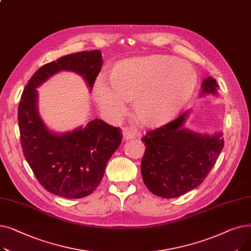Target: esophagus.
Listing matches in <instances>:
<instances>
[{
  "instance_id": "esophagus-1",
  "label": "esophagus",
  "mask_w": 251,
  "mask_h": 251,
  "mask_svg": "<svg viewBox=\"0 0 251 251\" xmlns=\"http://www.w3.org/2000/svg\"><path fill=\"white\" fill-rule=\"evenodd\" d=\"M136 134L134 132H132V131L130 130H125L123 132V137L125 140H131V139H134L136 138Z\"/></svg>"
}]
</instances>
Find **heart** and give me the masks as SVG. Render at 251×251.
<instances>
[{"label": "heart", "mask_w": 251, "mask_h": 251, "mask_svg": "<svg viewBox=\"0 0 251 251\" xmlns=\"http://www.w3.org/2000/svg\"><path fill=\"white\" fill-rule=\"evenodd\" d=\"M197 85L199 75L189 62L168 55H151L115 64L110 85L99 79L94 98L111 120H119L125 113L124 100H132L137 120L154 127L175 118L190 101Z\"/></svg>", "instance_id": "obj_1"}]
</instances>
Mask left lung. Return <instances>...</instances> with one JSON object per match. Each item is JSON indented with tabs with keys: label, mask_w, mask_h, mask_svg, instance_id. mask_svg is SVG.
Returning <instances> with one entry per match:
<instances>
[{
	"label": "left lung",
	"mask_w": 251,
	"mask_h": 251,
	"mask_svg": "<svg viewBox=\"0 0 251 251\" xmlns=\"http://www.w3.org/2000/svg\"><path fill=\"white\" fill-rule=\"evenodd\" d=\"M218 90L216 79L208 76L200 96H218ZM189 114L190 110L141 139L147 146L141 161L143 182L163 199L178 197L201 184L224 148L222 131L209 135L184 127Z\"/></svg>",
	"instance_id": "obj_1"
}]
</instances>
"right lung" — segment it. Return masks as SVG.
Instances as JSON below:
<instances>
[{"mask_svg":"<svg viewBox=\"0 0 251 251\" xmlns=\"http://www.w3.org/2000/svg\"><path fill=\"white\" fill-rule=\"evenodd\" d=\"M102 65L100 50L79 51L44 65L29 79L18 107L21 147L26 161L41 185L65 199H82L94 192L105 166L122 141L119 128L100 119L85 126L56 133L38 113L37 87L61 71L80 75L94 87Z\"/></svg>","mask_w":251,"mask_h":251,"instance_id":"obj_1","label":"right lung"}]
</instances>
